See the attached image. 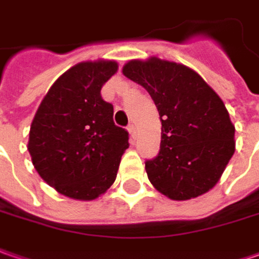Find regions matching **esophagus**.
Wrapping results in <instances>:
<instances>
[{"label": "esophagus", "mask_w": 259, "mask_h": 259, "mask_svg": "<svg viewBox=\"0 0 259 259\" xmlns=\"http://www.w3.org/2000/svg\"><path fill=\"white\" fill-rule=\"evenodd\" d=\"M127 130H129V135H130V138H132V141H135V139L138 138V133H136V126H135V124H130L129 127H127Z\"/></svg>", "instance_id": "1"}]
</instances>
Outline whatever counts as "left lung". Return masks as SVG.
Here are the masks:
<instances>
[{
    "label": "left lung",
    "instance_id": "obj_1",
    "mask_svg": "<svg viewBox=\"0 0 259 259\" xmlns=\"http://www.w3.org/2000/svg\"><path fill=\"white\" fill-rule=\"evenodd\" d=\"M121 72L142 85L161 117V149L145 169L171 200H190L218 184L235 153V126L216 91L191 68L151 56Z\"/></svg>",
    "mask_w": 259,
    "mask_h": 259
}]
</instances>
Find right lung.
<instances>
[{"label": "right lung", "instance_id": "right-lung-1", "mask_svg": "<svg viewBox=\"0 0 259 259\" xmlns=\"http://www.w3.org/2000/svg\"><path fill=\"white\" fill-rule=\"evenodd\" d=\"M116 61L79 62L63 72L41 100L27 149L36 171L63 196L91 201L117 177L129 133L113 121L101 88L117 72Z\"/></svg>", "mask_w": 259, "mask_h": 259}]
</instances>
